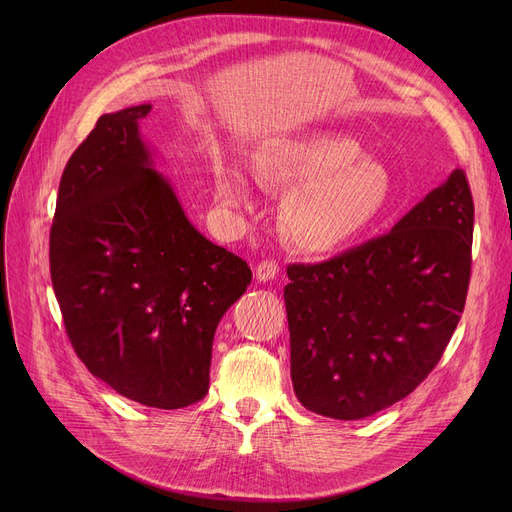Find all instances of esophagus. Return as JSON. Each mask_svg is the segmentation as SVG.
<instances>
[{
  "instance_id": "34e87169",
  "label": "esophagus",
  "mask_w": 512,
  "mask_h": 512,
  "mask_svg": "<svg viewBox=\"0 0 512 512\" xmlns=\"http://www.w3.org/2000/svg\"><path fill=\"white\" fill-rule=\"evenodd\" d=\"M280 272V263L274 259H263L257 263L255 267V276L259 282H267V280H274Z\"/></svg>"
}]
</instances>
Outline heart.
I'll return each instance as SVG.
<instances>
[{
    "instance_id": "obj_1",
    "label": "heart",
    "mask_w": 512,
    "mask_h": 512,
    "mask_svg": "<svg viewBox=\"0 0 512 512\" xmlns=\"http://www.w3.org/2000/svg\"><path fill=\"white\" fill-rule=\"evenodd\" d=\"M261 182L288 188L280 211L284 236L305 251H332L365 232L392 195L390 172L357 141L313 132L278 141L259 155ZM218 195L230 207L249 199V180L238 168L218 172Z\"/></svg>"
}]
</instances>
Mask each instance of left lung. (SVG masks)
I'll use <instances>...</instances> for the list:
<instances>
[{
    "instance_id": "8db88e82",
    "label": "left lung",
    "mask_w": 512,
    "mask_h": 512,
    "mask_svg": "<svg viewBox=\"0 0 512 512\" xmlns=\"http://www.w3.org/2000/svg\"><path fill=\"white\" fill-rule=\"evenodd\" d=\"M471 236V188L454 170L388 234L288 265L290 375L305 409L363 419L432 373L465 309Z\"/></svg>"
}]
</instances>
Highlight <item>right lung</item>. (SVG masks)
<instances>
[{
  "label": "right lung",
  "instance_id": "right-lung-1",
  "mask_svg": "<svg viewBox=\"0 0 512 512\" xmlns=\"http://www.w3.org/2000/svg\"><path fill=\"white\" fill-rule=\"evenodd\" d=\"M149 112L103 114L70 155L49 272L78 359L118 394L170 411L205 398L215 328L253 274L188 222L153 170L139 134Z\"/></svg>",
  "mask_w": 512,
  "mask_h": 512
}]
</instances>
